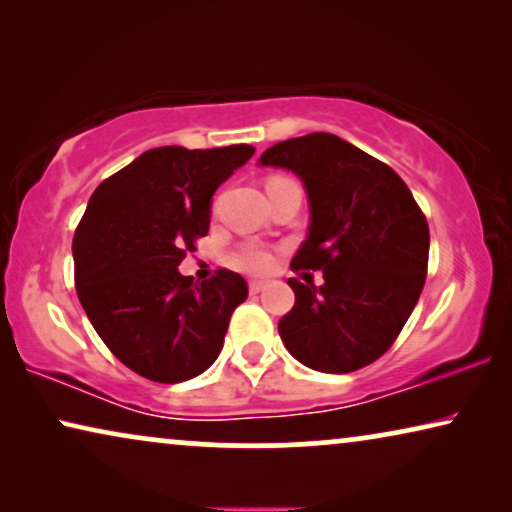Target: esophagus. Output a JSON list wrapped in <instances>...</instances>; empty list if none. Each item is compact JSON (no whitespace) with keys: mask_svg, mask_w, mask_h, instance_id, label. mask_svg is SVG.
I'll use <instances>...</instances> for the list:
<instances>
[{"mask_svg":"<svg viewBox=\"0 0 512 512\" xmlns=\"http://www.w3.org/2000/svg\"><path fill=\"white\" fill-rule=\"evenodd\" d=\"M263 289H265L263 282H256V279L254 282H249V293H261Z\"/></svg>","mask_w":512,"mask_h":512,"instance_id":"obj_1","label":"esophagus"}]
</instances>
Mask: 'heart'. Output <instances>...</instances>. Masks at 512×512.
Returning <instances> with one entry per match:
<instances>
[{
  "label": "heart",
  "instance_id": "heart-1",
  "mask_svg": "<svg viewBox=\"0 0 512 512\" xmlns=\"http://www.w3.org/2000/svg\"><path fill=\"white\" fill-rule=\"evenodd\" d=\"M235 265L244 272H251V275H265L275 268V254L261 244H249V247L237 251Z\"/></svg>",
  "mask_w": 512,
  "mask_h": 512
}]
</instances>
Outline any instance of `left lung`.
Masks as SVG:
<instances>
[{"mask_svg":"<svg viewBox=\"0 0 512 512\" xmlns=\"http://www.w3.org/2000/svg\"><path fill=\"white\" fill-rule=\"evenodd\" d=\"M261 165L303 179L312 219L291 270L324 272L321 286L289 279L296 303L277 326L284 347L319 373L377 361L415 310L429 265V223L410 188L328 132L270 146Z\"/></svg>","mask_w":512,"mask_h":512,"instance_id":"left-lung-1","label":"left lung"}]
</instances>
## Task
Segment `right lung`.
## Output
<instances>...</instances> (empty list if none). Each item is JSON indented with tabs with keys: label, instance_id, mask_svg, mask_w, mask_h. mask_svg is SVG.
Listing matches in <instances>:
<instances>
[{
	"label": "right lung",
	"instance_id": "add662e5",
	"mask_svg": "<svg viewBox=\"0 0 512 512\" xmlns=\"http://www.w3.org/2000/svg\"><path fill=\"white\" fill-rule=\"evenodd\" d=\"M254 146H158L104 179L74 233V282L90 324L118 361L174 384L219 356L247 282L216 270L198 284L177 270L207 235L212 195Z\"/></svg>",
	"mask_w": 512,
	"mask_h": 512
}]
</instances>
